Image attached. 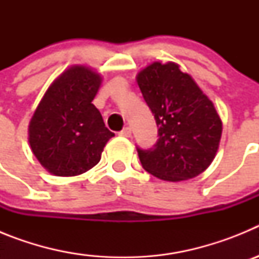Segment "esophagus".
I'll return each instance as SVG.
<instances>
[{"instance_id":"esophagus-1","label":"esophagus","mask_w":259,"mask_h":259,"mask_svg":"<svg viewBox=\"0 0 259 259\" xmlns=\"http://www.w3.org/2000/svg\"><path fill=\"white\" fill-rule=\"evenodd\" d=\"M119 135H120V136H123V137H131V128H130V127L123 128L122 131L119 132Z\"/></svg>"}]
</instances>
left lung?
<instances>
[{"label":"left lung","mask_w":259,"mask_h":259,"mask_svg":"<svg viewBox=\"0 0 259 259\" xmlns=\"http://www.w3.org/2000/svg\"><path fill=\"white\" fill-rule=\"evenodd\" d=\"M137 84L158 127L154 146L137 148L144 170L167 182L203 172L222 136V120L212 102L174 62L149 65L137 74Z\"/></svg>","instance_id":"left-lung-1"}]
</instances>
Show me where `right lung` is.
Returning a JSON list of instances; mask_svg holds the SVG:
<instances>
[{"instance_id":"add662e5","label":"right lung","mask_w":259,"mask_h":259,"mask_svg":"<svg viewBox=\"0 0 259 259\" xmlns=\"http://www.w3.org/2000/svg\"><path fill=\"white\" fill-rule=\"evenodd\" d=\"M100 84L97 72L72 66L53 81L32 116L29 145L53 175L75 176L91 170L114 136L92 104Z\"/></svg>"}]
</instances>
